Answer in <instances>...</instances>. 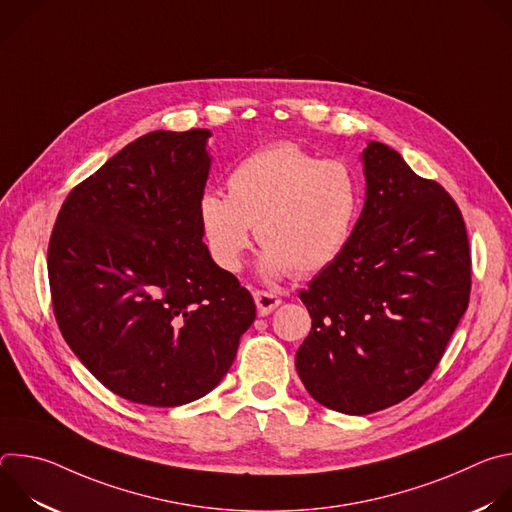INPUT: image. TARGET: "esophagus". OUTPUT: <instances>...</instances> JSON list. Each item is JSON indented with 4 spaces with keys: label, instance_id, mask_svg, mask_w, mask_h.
Returning <instances> with one entry per match:
<instances>
[{
    "label": "esophagus",
    "instance_id": "34e87169",
    "mask_svg": "<svg viewBox=\"0 0 512 512\" xmlns=\"http://www.w3.org/2000/svg\"><path fill=\"white\" fill-rule=\"evenodd\" d=\"M253 298H255V306H257L259 316L271 314L281 304V298L277 294H271V291H255Z\"/></svg>",
    "mask_w": 512,
    "mask_h": 512
}]
</instances>
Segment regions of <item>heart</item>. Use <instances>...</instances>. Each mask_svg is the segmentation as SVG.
<instances>
[{"mask_svg": "<svg viewBox=\"0 0 512 512\" xmlns=\"http://www.w3.org/2000/svg\"><path fill=\"white\" fill-rule=\"evenodd\" d=\"M362 194L354 172L320 160L294 143H273L241 160L227 180V196L204 192L198 223L214 263L239 273L253 245H265L259 271L300 277L330 267L348 247Z\"/></svg>", "mask_w": 512, "mask_h": 512, "instance_id": "obj_1", "label": "heart"}]
</instances>
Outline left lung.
Returning a JSON list of instances; mask_svg holds the SVG:
<instances>
[{
	"label": "left lung",
	"mask_w": 512,
	"mask_h": 512,
	"mask_svg": "<svg viewBox=\"0 0 512 512\" xmlns=\"http://www.w3.org/2000/svg\"><path fill=\"white\" fill-rule=\"evenodd\" d=\"M364 206L344 253L300 291L312 330L296 352L324 407L369 415L413 395L433 373L470 300L460 208L389 145L362 156Z\"/></svg>",
	"instance_id": "left-lung-1"
}]
</instances>
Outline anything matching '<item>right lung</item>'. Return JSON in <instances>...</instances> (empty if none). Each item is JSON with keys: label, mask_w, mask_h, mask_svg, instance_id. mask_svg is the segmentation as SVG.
Returning <instances> with one entry per match:
<instances>
[{"label": "right lung", "mask_w": 512, "mask_h": 512, "mask_svg": "<svg viewBox=\"0 0 512 512\" xmlns=\"http://www.w3.org/2000/svg\"><path fill=\"white\" fill-rule=\"evenodd\" d=\"M208 129L152 131L64 200L48 245L58 328L115 395L178 407L229 373L255 302L202 241Z\"/></svg>", "instance_id": "1"}]
</instances>
